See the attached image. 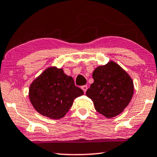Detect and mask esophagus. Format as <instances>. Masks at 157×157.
<instances>
[{
    "instance_id": "34e87169",
    "label": "esophagus",
    "mask_w": 157,
    "mask_h": 157,
    "mask_svg": "<svg viewBox=\"0 0 157 157\" xmlns=\"http://www.w3.org/2000/svg\"><path fill=\"white\" fill-rule=\"evenodd\" d=\"M82 90L84 91V92H86V91L87 90V86L86 85H84V86H82Z\"/></svg>"
}]
</instances>
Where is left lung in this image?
I'll use <instances>...</instances> for the list:
<instances>
[{
	"mask_svg": "<svg viewBox=\"0 0 157 157\" xmlns=\"http://www.w3.org/2000/svg\"><path fill=\"white\" fill-rule=\"evenodd\" d=\"M92 77L94 82L86 95L93 101L96 111L109 118L122 113L134 93L133 81L128 72L111 60L96 67Z\"/></svg>",
	"mask_w": 157,
	"mask_h": 157,
	"instance_id": "left-lung-1",
	"label": "left lung"
}]
</instances>
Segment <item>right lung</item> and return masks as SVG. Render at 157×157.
Returning a JSON list of instances; mask_svg holds the SVG:
<instances>
[{
    "label": "right lung",
    "mask_w": 157,
    "mask_h": 157,
    "mask_svg": "<svg viewBox=\"0 0 157 157\" xmlns=\"http://www.w3.org/2000/svg\"><path fill=\"white\" fill-rule=\"evenodd\" d=\"M82 94L84 92L75 85L73 78L55 66L46 68L29 89L30 102L35 110L52 119L64 117L74 99Z\"/></svg>",
    "instance_id": "right-lung-1"
}]
</instances>
